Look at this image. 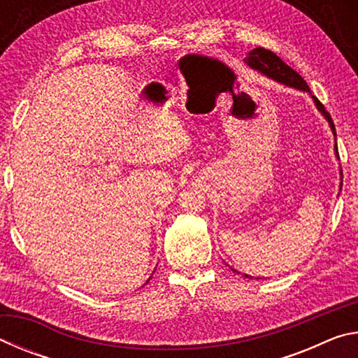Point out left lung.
<instances>
[{"mask_svg": "<svg viewBox=\"0 0 358 358\" xmlns=\"http://www.w3.org/2000/svg\"><path fill=\"white\" fill-rule=\"evenodd\" d=\"M243 62H245L248 66H250L251 69L260 72V74L265 76V77H268V78H271V80H275V82H278V83L286 85V87L300 90V92H306V93L311 94L310 87H308L306 82L303 80L299 72H295L292 68H289V66H287L286 63H284L282 59H281L280 57H278L276 53L271 52V50H266V48H264V47H256V48H252V50H251L250 53H248ZM311 98H313L314 106L317 107V110H319L320 113H322V117H324L327 121H329V126H330V129H331V132H333V137H335V142H336L335 124H333L330 113L325 110V107H324L322 104H320L316 96L311 94ZM335 155H336V157L339 159L336 143H335ZM339 175H341V178H343V172H341V171H339ZM341 186H343V181H341V183H339V191H341ZM232 270H234V268H232ZM234 271H237V270H234ZM237 273H238V271H237ZM245 278H252V276L245 275ZM257 280H259V278H257Z\"/></svg>", "mask_w": 358, "mask_h": 358, "instance_id": "1", "label": "left lung"}]
</instances>
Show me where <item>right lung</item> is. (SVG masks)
I'll list each match as a JSON object with an SVG mask.
<instances>
[{
    "instance_id": "obj_1",
    "label": "right lung",
    "mask_w": 358,
    "mask_h": 358,
    "mask_svg": "<svg viewBox=\"0 0 358 358\" xmlns=\"http://www.w3.org/2000/svg\"><path fill=\"white\" fill-rule=\"evenodd\" d=\"M148 281H150V278H148ZM148 281H147V282H148Z\"/></svg>"
}]
</instances>
